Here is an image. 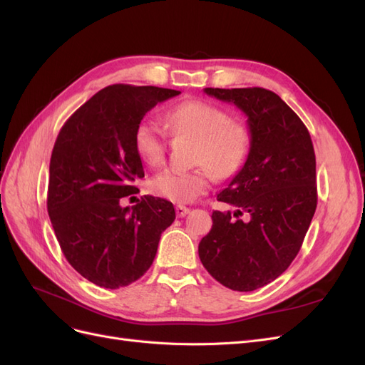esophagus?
<instances>
[{"mask_svg":"<svg viewBox=\"0 0 365 365\" xmlns=\"http://www.w3.org/2000/svg\"><path fill=\"white\" fill-rule=\"evenodd\" d=\"M190 208L185 207V205H176V215H178V217H184L185 215H189Z\"/></svg>","mask_w":365,"mask_h":365,"instance_id":"esophagus-1","label":"esophagus"}]
</instances>
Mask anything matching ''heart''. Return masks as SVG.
I'll list each match as a JSON object with an SVG mask.
<instances>
[{
  "label": "heart",
  "instance_id": "heart-1",
  "mask_svg": "<svg viewBox=\"0 0 365 365\" xmlns=\"http://www.w3.org/2000/svg\"><path fill=\"white\" fill-rule=\"evenodd\" d=\"M165 121L175 134L196 138L190 170L164 169L150 180V190L173 202H190L205 193L215 176L231 178L245 164L251 149L250 129L239 120L230 118L224 108L212 102L192 98L170 108ZM134 146L138 157L157 165L168 150V135L158 121L143 118L135 128Z\"/></svg>",
  "mask_w": 365,
  "mask_h": 365
}]
</instances>
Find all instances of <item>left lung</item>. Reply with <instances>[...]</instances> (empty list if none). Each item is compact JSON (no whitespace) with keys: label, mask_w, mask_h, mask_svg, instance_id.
Here are the masks:
<instances>
[{"label":"left lung","mask_w":365,"mask_h":365,"mask_svg":"<svg viewBox=\"0 0 365 365\" xmlns=\"http://www.w3.org/2000/svg\"><path fill=\"white\" fill-rule=\"evenodd\" d=\"M248 117L250 155L217 201L213 227L197 247L204 268L227 288L254 291L288 269L317 208L315 152L292 109L264 88H205Z\"/></svg>","instance_id":"obj_1"}]
</instances>
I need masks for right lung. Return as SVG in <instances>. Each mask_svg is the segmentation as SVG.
I'll return each instance as SVG.
<instances>
[{"label": "right lung", "instance_id": "obj_1", "mask_svg": "<svg viewBox=\"0 0 365 365\" xmlns=\"http://www.w3.org/2000/svg\"><path fill=\"white\" fill-rule=\"evenodd\" d=\"M181 94L158 86L109 85L65 121L50 160L47 210L65 259L82 277L106 289L138 280L155 259L173 204L143 196L145 176L134 146L135 128L160 102Z\"/></svg>", "mask_w": 365, "mask_h": 365}]
</instances>
